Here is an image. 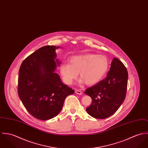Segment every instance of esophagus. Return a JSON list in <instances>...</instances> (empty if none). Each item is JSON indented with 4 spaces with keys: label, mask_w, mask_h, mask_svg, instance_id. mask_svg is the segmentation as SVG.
Segmentation results:
<instances>
[{
    "label": "esophagus",
    "mask_w": 148,
    "mask_h": 148,
    "mask_svg": "<svg viewBox=\"0 0 148 148\" xmlns=\"http://www.w3.org/2000/svg\"><path fill=\"white\" fill-rule=\"evenodd\" d=\"M75 93L78 94V95H82V91H81V90H75Z\"/></svg>",
    "instance_id": "obj_1"
}]
</instances>
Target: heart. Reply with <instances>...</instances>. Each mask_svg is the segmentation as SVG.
<instances>
[{
  "label": "heart",
  "instance_id": "heart-1",
  "mask_svg": "<svg viewBox=\"0 0 148 148\" xmlns=\"http://www.w3.org/2000/svg\"><path fill=\"white\" fill-rule=\"evenodd\" d=\"M109 67L107 57L103 55L84 54L74 56L69 64L62 63L60 71L64 82L71 84L80 74V78L88 85L99 82L106 75Z\"/></svg>",
  "mask_w": 148,
  "mask_h": 148
}]
</instances>
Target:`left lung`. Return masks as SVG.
Masks as SVG:
<instances>
[{
    "label": "left lung",
    "instance_id": "left-lung-1",
    "mask_svg": "<svg viewBox=\"0 0 148 148\" xmlns=\"http://www.w3.org/2000/svg\"><path fill=\"white\" fill-rule=\"evenodd\" d=\"M128 74L124 65L117 58L111 62L107 77L86 90L92 99L87 112L96 119H104L113 115L125 98Z\"/></svg>",
    "mask_w": 148,
    "mask_h": 148
}]
</instances>
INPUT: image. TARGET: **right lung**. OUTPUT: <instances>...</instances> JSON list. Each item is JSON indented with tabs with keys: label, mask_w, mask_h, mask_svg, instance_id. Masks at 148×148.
Listing matches in <instances>:
<instances>
[{
	"label": "right lung",
	"mask_w": 148,
	"mask_h": 148,
	"mask_svg": "<svg viewBox=\"0 0 148 148\" xmlns=\"http://www.w3.org/2000/svg\"><path fill=\"white\" fill-rule=\"evenodd\" d=\"M55 46H44L27 57L18 72L17 92L28 112L42 120L52 119L62 110L66 97L74 90L64 84L54 71L60 62Z\"/></svg>",
	"instance_id": "1"
}]
</instances>
